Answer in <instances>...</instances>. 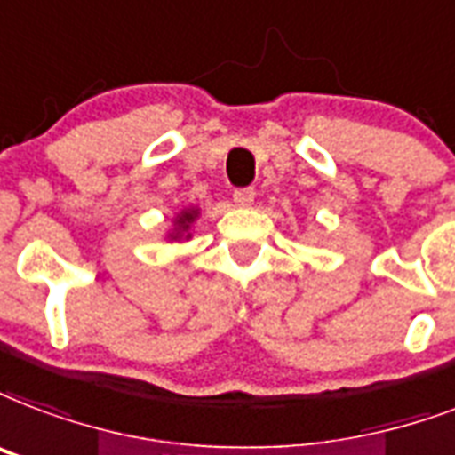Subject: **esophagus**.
I'll list each match as a JSON object with an SVG mask.
<instances>
[{"mask_svg":"<svg viewBox=\"0 0 455 455\" xmlns=\"http://www.w3.org/2000/svg\"><path fill=\"white\" fill-rule=\"evenodd\" d=\"M234 203L238 207H251L255 203V190L252 188H238L234 190Z\"/></svg>","mask_w":455,"mask_h":455,"instance_id":"esophagus-1","label":"esophagus"}]
</instances>
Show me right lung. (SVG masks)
<instances>
[{
  "label": "right lung",
  "mask_w": 455,
  "mask_h": 455,
  "mask_svg": "<svg viewBox=\"0 0 455 455\" xmlns=\"http://www.w3.org/2000/svg\"><path fill=\"white\" fill-rule=\"evenodd\" d=\"M196 217H197L196 207H190V210H183L181 214H176V221H173V231L169 234V238H172V241H176V238H186V241H188V238H190V224L196 221Z\"/></svg>",
  "instance_id": "right-lung-1"
}]
</instances>
